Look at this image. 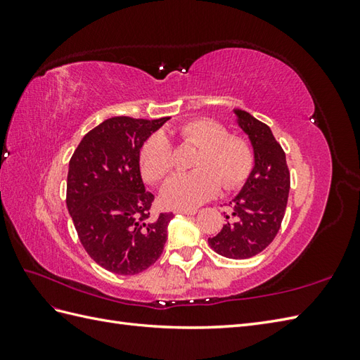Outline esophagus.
<instances>
[{
	"instance_id": "1",
	"label": "esophagus",
	"mask_w": 360,
	"mask_h": 360,
	"mask_svg": "<svg viewBox=\"0 0 360 360\" xmlns=\"http://www.w3.org/2000/svg\"><path fill=\"white\" fill-rule=\"evenodd\" d=\"M196 209H176L174 213H182V215H196Z\"/></svg>"
}]
</instances>
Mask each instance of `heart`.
<instances>
[{
  "mask_svg": "<svg viewBox=\"0 0 360 360\" xmlns=\"http://www.w3.org/2000/svg\"><path fill=\"white\" fill-rule=\"evenodd\" d=\"M182 142L198 147L192 173H179L167 181L162 202L167 207H193L215 196L223 182L231 190L241 186L254 168L250 145L210 119H195L178 128ZM142 176L148 182L165 179L174 165L172 145L165 134L155 133L143 142L139 155Z\"/></svg>",
  "mask_w": 360,
  "mask_h": 360,
  "instance_id": "1",
  "label": "heart"
}]
</instances>
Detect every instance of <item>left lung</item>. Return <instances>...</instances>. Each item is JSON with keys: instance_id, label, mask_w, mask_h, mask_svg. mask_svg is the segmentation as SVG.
Wrapping results in <instances>:
<instances>
[{"instance_id": "obj_1", "label": "left lung", "mask_w": 360, "mask_h": 360, "mask_svg": "<svg viewBox=\"0 0 360 360\" xmlns=\"http://www.w3.org/2000/svg\"><path fill=\"white\" fill-rule=\"evenodd\" d=\"M233 114L254 150V168L240 193L229 202L227 223L217 236L209 238V246L226 258L244 259L264 250L277 235L290 181L286 155L271 128L248 111L233 110Z\"/></svg>"}]
</instances>
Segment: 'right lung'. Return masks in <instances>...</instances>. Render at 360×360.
<instances>
[{
  "label": "right lung",
  "mask_w": 360,
  "mask_h": 360,
  "mask_svg": "<svg viewBox=\"0 0 360 360\" xmlns=\"http://www.w3.org/2000/svg\"><path fill=\"white\" fill-rule=\"evenodd\" d=\"M168 119H106L83 136L70 160L68 212L88 255L110 272L139 274L164 250L173 213L150 219L155 195L145 190L139 155Z\"/></svg>",
  "instance_id": "1"
}]
</instances>
